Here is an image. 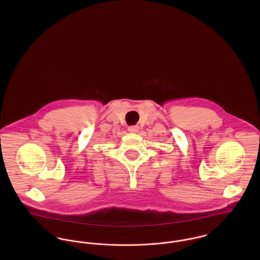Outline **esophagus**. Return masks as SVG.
Instances as JSON below:
<instances>
[{"mask_svg": "<svg viewBox=\"0 0 260 260\" xmlns=\"http://www.w3.org/2000/svg\"><path fill=\"white\" fill-rule=\"evenodd\" d=\"M128 131L130 133H137L139 131V127L138 126H130V127H128Z\"/></svg>", "mask_w": 260, "mask_h": 260, "instance_id": "34e87169", "label": "esophagus"}]
</instances>
